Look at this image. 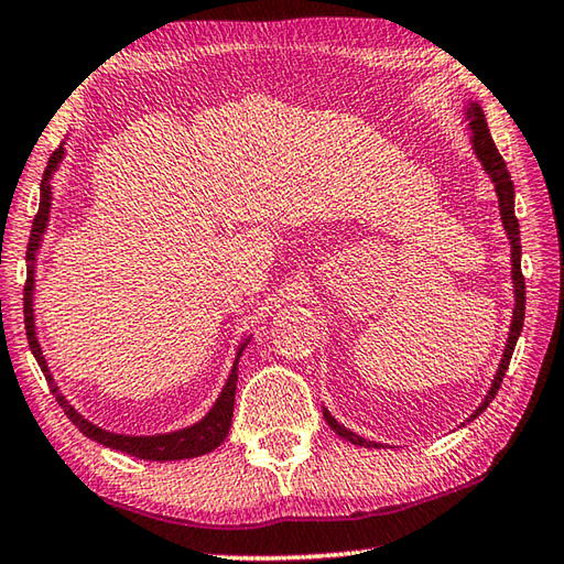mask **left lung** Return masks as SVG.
Segmentation results:
<instances>
[{
	"mask_svg": "<svg viewBox=\"0 0 564 564\" xmlns=\"http://www.w3.org/2000/svg\"><path fill=\"white\" fill-rule=\"evenodd\" d=\"M465 121H467V131H469V143H473V151L477 155V160L481 163V170H485V175L491 180L494 192H497V199H499V214H501V226L503 231H507L509 238V246H511V282H513V316H511V326H509V338H507V348H503L501 355V362H499V370L491 379V387L487 397L481 399V404L473 411V416H469L465 423L475 421L481 411H485L491 399L497 397L499 387H501V379L509 370V362H511V355L516 348V340H519L521 330H523V316H525V282H523V272H521V231H519V218H516L513 212V199H516V192H513V182L509 175V167L503 163V158L499 155L497 145L491 141V133H489V126L485 119V111L477 105V101H467L465 107ZM324 419L328 426L336 431L343 441H348L352 445H360V447H387L384 443H377V441H367L362 435L352 433L350 429L343 426L336 419L330 416V411L324 406ZM463 423V426H465Z\"/></svg>",
	"mask_w": 564,
	"mask_h": 564,
	"instance_id": "obj_1",
	"label": "left lung"
}]
</instances>
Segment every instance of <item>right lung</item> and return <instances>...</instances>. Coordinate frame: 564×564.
<instances>
[{"label": "right lung", "instance_id": "obj_1", "mask_svg": "<svg viewBox=\"0 0 564 564\" xmlns=\"http://www.w3.org/2000/svg\"><path fill=\"white\" fill-rule=\"evenodd\" d=\"M65 160V143L51 155L48 165H45L43 180H41V204H39V214L33 218V228H31V238H29V250H26V286H24V324H26V338L33 358H36L41 372L48 382L51 392L55 394L57 404L67 413L75 426L83 431L87 438L97 441L99 445L111 447V451H119L126 455H133L138 459H155V463H172V459H189V457H199L216 451L218 445L224 443L228 435V429H231L234 421V404H236V384H238V360L240 355L246 352L248 343L252 336H246L238 343L236 358L231 372L226 377V384L218 392L214 406L204 413L199 421H194L192 426L177 429V431H167V433H153V435H129V433H113L97 426L89 419H85L79 413L67 397L61 392L55 377L48 367V360H45L43 348L39 343V333H36V308H33V294H36V262H39V250L43 246V236L45 228H48V216L53 209V175L61 167Z\"/></svg>", "mask_w": 564, "mask_h": 564}]
</instances>
